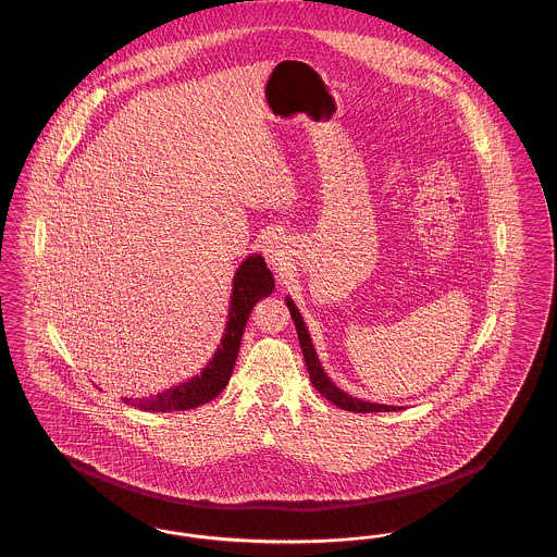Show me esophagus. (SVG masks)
I'll list each match as a JSON object with an SVG mask.
<instances>
[{
    "mask_svg": "<svg viewBox=\"0 0 557 557\" xmlns=\"http://www.w3.org/2000/svg\"><path fill=\"white\" fill-rule=\"evenodd\" d=\"M265 257L267 263L273 267V269H277V271H282L284 267L288 265V246L282 242V239L271 238L265 242Z\"/></svg>",
    "mask_w": 557,
    "mask_h": 557,
    "instance_id": "1",
    "label": "esophagus"
}]
</instances>
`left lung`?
I'll list each match as a JSON object with an SVG mask.
<instances>
[{
	"instance_id": "obj_1",
	"label": "left lung",
	"mask_w": 557,
	"mask_h": 557,
	"mask_svg": "<svg viewBox=\"0 0 557 557\" xmlns=\"http://www.w3.org/2000/svg\"><path fill=\"white\" fill-rule=\"evenodd\" d=\"M286 305L290 309L292 319H294V325H296V334H298V343H300V350L305 355V363H307V370H309V377H311V384L315 386V391H319V395L327 398L330 403H334L336 407L345 409V411H352V413H377V411H397L403 407L397 405H384V403H371V400H363V398L352 397L345 393L343 388H338L332 377L325 373V370L321 368V361H319L318 352H315V346L311 343V336H309V330H307V323L300 315L298 307L294 305L290 296H286Z\"/></svg>"
}]
</instances>
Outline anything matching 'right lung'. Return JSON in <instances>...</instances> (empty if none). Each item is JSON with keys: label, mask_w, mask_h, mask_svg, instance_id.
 Listing matches in <instances>:
<instances>
[{"label": "right lung", "mask_w": 557, "mask_h": 557, "mask_svg": "<svg viewBox=\"0 0 557 557\" xmlns=\"http://www.w3.org/2000/svg\"><path fill=\"white\" fill-rule=\"evenodd\" d=\"M273 288H275V280L267 267L263 255L259 252L248 255L234 273L225 330L209 363L200 370V373L162 391L159 395L146 398L123 397V400L141 411H157V413L187 411L212 400L225 388V384L232 377L246 319L250 315L252 307L269 296Z\"/></svg>", "instance_id": "add662e5"}]
</instances>
